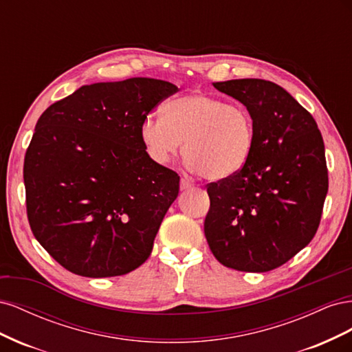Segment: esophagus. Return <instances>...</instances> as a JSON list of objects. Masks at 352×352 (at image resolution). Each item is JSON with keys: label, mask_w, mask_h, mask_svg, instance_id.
<instances>
[{"label": "esophagus", "mask_w": 352, "mask_h": 352, "mask_svg": "<svg viewBox=\"0 0 352 352\" xmlns=\"http://www.w3.org/2000/svg\"><path fill=\"white\" fill-rule=\"evenodd\" d=\"M192 186H194V184L190 182V180H189L188 177H182V179H180V189H182V190L190 189Z\"/></svg>", "instance_id": "obj_1"}]
</instances>
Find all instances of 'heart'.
Segmentation results:
<instances>
[{
	"label": "heart",
	"mask_w": 352,
	"mask_h": 352,
	"mask_svg": "<svg viewBox=\"0 0 352 352\" xmlns=\"http://www.w3.org/2000/svg\"><path fill=\"white\" fill-rule=\"evenodd\" d=\"M141 140L158 164L172 162L185 142L188 166L208 180H223L247 166L255 127L243 104L197 92L170 100L164 116L145 117Z\"/></svg>",
	"instance_id": "heart-1"
}]
</instances>
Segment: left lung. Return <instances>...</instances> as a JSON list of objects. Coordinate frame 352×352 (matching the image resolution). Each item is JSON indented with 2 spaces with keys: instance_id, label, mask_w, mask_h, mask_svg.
Returning a JSON list of instances; mask_svg holds the SVG:
<instances>
[{
  "instance_id": "1",
  "label": "left lung",
  "mask_w": 352,
  "mask_h": 352,
  "mask_svg": "<svg viewBox=\"0 0 352 352\" xmlns=\"http://www.w3.org/2000/svg\"><path fill=\"white\" fill-rule=\"evenodd\" d=\"M212 87L254 119L252 155L239 173L207 185L204 233L212 255L239 272H270L314 238L329 188L313 116L279 85L233 79Z\"/></svg>"
}]
</instances>
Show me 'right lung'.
I'll list each match as a JSON object with an SVG mask.
<instances>
[{
	"label": "right lung",
	"instance_id": "right-lung-1",
	"mask_svg": "<svg viewBox=\"0 0 352 352\" xmlns=\"http://www.w3.org/2000/svg\"><path fill=\"white\" fill-rule=\"evenodd\" d=\"M176 92L150 78L100 82L41 114L23 166L28 220L66 270L111 278L150 257L180 177L148 155L141 124Z\"/></svg>",
	"mask_w": 352,
	"mask_h": 352
}]
</instances>
